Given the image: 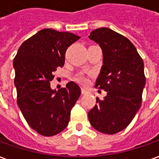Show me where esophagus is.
Returning a JSON list of instances; mask_svg holds the SVG:
<instances>
[{"label": "esophagus", "instance_id": "obj_1", "mask_svg": "<svg viewBox=\"0 0 159 159\" xmlns=\"http://www.w3.org/2000/svg\"><path fill=\"white\" fill-rule=\"evenodd\" d=\"M87 93V90L84 88H82V94H86Z\"/></svg>", "mask_w": 159, "mask_h": 159}]
</instances>
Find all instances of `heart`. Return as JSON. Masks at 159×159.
Wrapping results in <instances>:
<instances>
[{"mask_svg": "<svg viewBox=\"0 0 159 159\" xmlns=\"http://www.w3.org/2000/svg\"><path fill=\"white\" fill-rule=\"evenodd\" d=\"M77 80L79 81L81 84H85L87 83V78L85 77L84 75H78Z\"/></svg>", "mask_w": 159, "mask_h": 159, "instance_id": "obj_1", "label": "heart"}]
</instances>
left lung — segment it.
<instances>
[{
    "instance_id": "1",
    "label": "left lung",
    "mask_w": 159,
    "mask_h": 159,
    "mask_svg": "<svg viewBox=\"0 0 159 159\" xmlns=\"http://www.w3.org/2000/svg\"><path fill=\"white\" fill-rule=\"evenodd\" d=\"M89 38L103 52L95 87L107 92L104 99L96 98L89 120L101 133L116 134L129 126L141 107L146 81L143 61L126 37L109 28L96 29Z\"/></svg>"
}]
</instances>
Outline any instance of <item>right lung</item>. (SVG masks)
<instances>
[{
    "label": "right lung",
    "mask_w": 159,
    "mask_h": 159,
    "mask_svg": "<svg viewBox=\"0 0 159 159\" xmlns=\"http://www.w3.org/2000/svg\"><path fill=\"white\" fill-rule=\"evenodd\" d=\"M79 39L70 32L43 29L21 45L14 59L17 105L29 126L41 135L65 129L81 95L74 82L58 91L50 87L52 73L64 65L68 47Z\"/></svg>",
    "instance_id": "obj_1"
}]
</instances>
